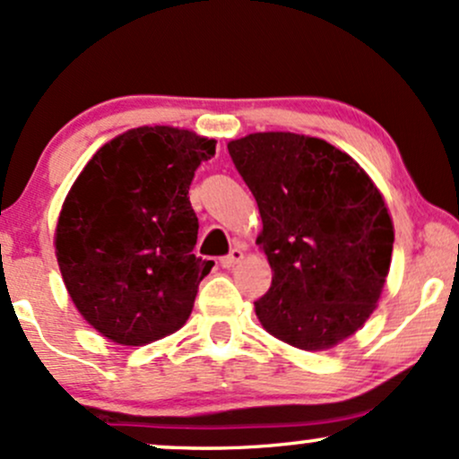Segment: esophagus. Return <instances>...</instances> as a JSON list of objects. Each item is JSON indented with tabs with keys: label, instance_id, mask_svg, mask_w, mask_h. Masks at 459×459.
I'll return each mask as SVG.
<instances>
[{
	"label": "esophagus",
	"instance_id": "esophagus-1",
	"mask_svg": "<svg viewBox=\"0 0 459 459\" xmlns=\"http://www.w3.org/2000/svg\"><path fill=\"white\" fill-rule=\"evenodd\" d=\"M241 259H244V250H241V247H233L229 255L220 259V263H222V267H235Z\"/></svg>",
	"mask_w": 459,
	"mask_h": 459
}]
</instances>
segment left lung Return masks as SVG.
<instances>
[{
	"label": "left lung",
	"instance_id": "8db88e82",
	"mask_svg": "<svg viewBox=\"0 0 459 459\" xmlns=\"http://www.w3.org/2000/svg\"><path fill=\"white\" fill-rule=\"evenodd\" d=\"M237 172L259 204L272 287L255 302L270 334L307 351L351 336L376 310L393 255L382 194L325 140L250 134L229 142Z\"/></svg>",
	"mask_w": 459,
	"mask_h": 459
}]
</instances>
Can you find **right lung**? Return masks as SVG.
Segmentation results:
<instances>
[{
    "label": "right lung",
    "instance_id": "add662e5",
    "mask_svg": "<svg viewBox=\"0 0 459 459\" xmlns=\"http://www.w3.org/2000/svg\"><path fill=\"white\" fill-rule=\"evenodd\" d=\"M215 140L138 127L101 146L73 183L56 229L68 296L94 330L146 345L186 324L213 261L194 255L189 183Z\"/></svg>",
    "mask_w": 459,
    "mask_h": 459
}]
</instances>
